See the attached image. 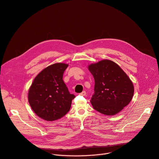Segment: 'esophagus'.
Wrapping results in <instances>:
<instances>
[{"label": "esophagus", "mask_w": 159, "mask_h": 159, "mask_svg": "<svg viewBox=\"0 0 159 159\" xmlns=\"http://www.w3.org/2000/svg\"><path fill=\"white\" fill-rule=\"evenodd\" d=\"M80 94V95H81V96H86V91H83V92H82V93H81Z\"/></svg>", "instance_id": "34e87169"}]
</instances>
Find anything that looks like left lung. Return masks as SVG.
I'll use <instances>...</instances> for the list:
<instances>
[{"label": "left lung", "instance_id": "left-lung-1", "mask_svg": "<svg viewBox=\"0 0 159 159\" xmlns=\"http://www.w3.org/2000/svg\"><path fill=\"white\" fill-rule=\"evenodd\" d=\"M88 69L95 81L91 103L94 109L106 115H114L128 105L134 94L132 81L115 62L103 60L91 64Z\"/></svg>", "mask_w": 159, "mask_h": 159}]
</instances>
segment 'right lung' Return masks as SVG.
<instances>
[{
	"label": "right lung",
	"mask_w": 159,
	"mask_h": 159,
	"mask_svg": "<svg viewBox=\"0 0 159 159\" xmlns=\"http://www.w3.org/2000/svg\"><path fill=\"white\" fill-rule=\"evenodd\" d=\"M68 65L57 63L42 70L34 78L28 92V101L34 112L46 121H54L70 110L75 96L70 93L63 81Z\"/></svg>",
	"instance_id": "right-lung-1"
}]
</instances>
